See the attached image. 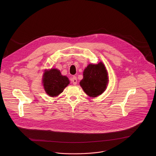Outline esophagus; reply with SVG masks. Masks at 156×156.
<instances>
[{
    "instance_id": "1",
    "label": "esophagus",
    "mask_w": 156,
    "mask_h": 156,
    "mask_svg": "<svg viewBox=\"0 0 156 156\" xmlns=\"http://www.w3.org/2000/svg\"><path fill=\"white\" fill-rule=\"evenodd\" d=\"M71 82H73V85H76L77 84V77H76V76H73V77H71Z\"/></svg>"
}]
</instances>
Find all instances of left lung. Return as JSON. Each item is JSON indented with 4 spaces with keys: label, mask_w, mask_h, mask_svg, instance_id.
Wrapping results in <instances>:
<instances>
[{
    "label": "left lung",
    "mask_w": 156,
    "mask_h": 156,
    "mask_svg": "<svg viewBox=\"0 0 156 156\" xmlns=\"http://www.w3.org/2000/svg\"><path fill=\"white\" fill-rule=\"evenodd\" d=\"M83 75L80 85L90 97H96L106 89L109 82L108 73L102 62L89 64L84 69Z\"/></svg>",
    "instance_id": "obj_1"
}]
</instances>
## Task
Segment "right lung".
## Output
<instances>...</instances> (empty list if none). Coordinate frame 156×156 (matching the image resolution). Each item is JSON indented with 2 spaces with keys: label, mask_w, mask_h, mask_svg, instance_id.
<instances>
[{
  "label": "right lung",
  "mask_w": 156,
  "mask_h": 156,
  "mask_svg": "<svg viewBox=\"0 0 156 156\" xmlns=\"http://www.w3.org/2000/svg\"><path fill=\"white\" fill-rule=\"evenodd\" d=\"M43 83L47 95L54 97L63 92L69 83V80L67 76L61 74L59 69L51 68L49 70H45Z\"/></svg>",
  "instance_id": "1"
}]
</instances>
